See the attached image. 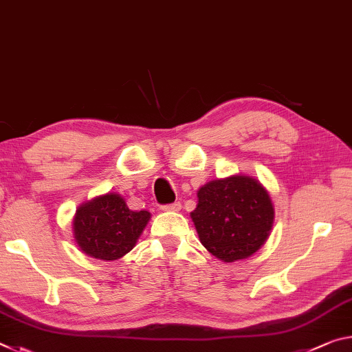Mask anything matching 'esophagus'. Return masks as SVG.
I'll return each mask as SVG.
<instances>
[{"label":"esophagus","instance_id":"obj_1","mask_svg":"<svg viewBox=\"0 0 352 352\" xmlns=\"http://www.w3.org/2000/svg\"><path fill=\"white\" fill-rule=\"evenodd\" d=\"M162 210L164 212H177V210H181V203H179V201H176V203H173V204H165V206H162Z\"/></svg>","mask_w":352,"mask_h":352}]
</instances>
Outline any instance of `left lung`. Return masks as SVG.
Returning a JSON list of instances; mask_svg holds the SVG:
<instances>
[{
    "mask_svg": "<svg viewBox=\"0 0 352 352\" xmlns=\"http://www.w3.org/2000/svg\"><path fill=\"white\" fill-rule=\"evenodd\" d=\"M190 218L199 241L221 262H237L261 250L272 232L274 204L263 184L232 175L204 184Z\"/></svg>",
    "mask_w": 352,
    "mask_h": 352,
    "instance_id": "1",
    "label": "left lung"
}]
</instances>
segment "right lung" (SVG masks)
<instances>
[{"label":"right lung","instance_id":"right-lung-1","mask_svg":"<svg viewBox=\"0 0 352 352\" xmlns=\"http://www.w3.org/2000/svg\"><path fill=\"white\" fill-rule=\"evenodd\" d=\"M151 218L148 210H131L120 193L85 201L73 217V239L84 254L117 261L135 246Z\"/></svg>","mask_w":352,"mask_h":352}]
</instances>
